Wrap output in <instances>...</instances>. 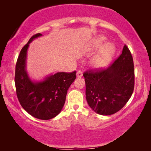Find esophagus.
<instances>
[{"mask_svg": "<svg viewBox=\"0 0 151 151\" xmlns=\"http://www.w3.org/2000/svg\"><path fill=\"white\" fill-rule=\"evenodd\" d=\"M83 76V73L81 72V71H78L77 73H76V77H78V78H80V77H81V76Z\"/></svg>", "mask_w": 151, "mask_h": 151, "instance_id": "esophagus-1", "label": "esophagus"}]
</instances>
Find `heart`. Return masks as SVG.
I'll return each instance as SVG.
<instances>
[{
  "mask_svg": "<svg viewBox=\"0 0 151 151\" xmlns=\"http://www.w3.org/2000/svg\"><path fill=\"white\" fill-rule=\"evenodd\" d=\"M105 40L104 37H99L94 41V48L97 49L101 47ZM115 52L114 46L111 43L108 42L104 45L98 53L94 56L91 60V65L94 69H101L111 62Z\"/></svg>",
  "mask_w": 151,
  "mask_h": 151,
  "instance_id": "obj_1",
  "label": "heart"
}]
</instances>
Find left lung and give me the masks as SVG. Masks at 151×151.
<instances>
[{
  "label": "left lung",
  "instance_id": "obj_1",
  "mask_svg": "<svg viewBox=\"0 0 151 151\" xmlns=\"http://www.w3.org/2000/svg\"><path fill=\"white\" fill-rule=\"evenodd\" d=\"M86 99L93 111L111 115L123 107L131 98L134 86V69L131 53L126 45L122 54L105 70L84 73Z\"/></svg>",
  "mask_w": 151,
  "mask_h": 151
}]
</instances>
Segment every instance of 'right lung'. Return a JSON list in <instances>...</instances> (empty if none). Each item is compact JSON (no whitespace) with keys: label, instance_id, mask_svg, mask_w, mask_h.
Here are the masks:
<instances>
[{"label":"right lung","instance_id":"add662e5","mask_svg":"<svg viewBox=\"0 0 151 151\" xmlns=\"http://www.w3.org/2000/svg\"><path fill=\"white\" fill-rule=\"evenodd\" d=\"M37 34L30 38L20 50L15 68L17 95L22 108L30 115L41 120L57 116L62 111L67 91L76 79V71L57 73L43 80H32L27 70V50L33 40L41 37Z\"/></svg>","mask_w":151,"mask_h":151}]
</instances>
